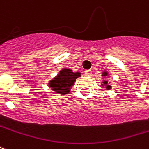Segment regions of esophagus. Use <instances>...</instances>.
Segmentation results:
<instances>
[{"label": "esophagus", "instance_id": "obj_1", "mask_svg": "<svg viewBox=\"0 0 149 149\" xmlns=\"http://www.w3.org/2000/svg\"><path fill=\"white\" fill-rule=\"evenodd\" d=\"M84 74H85L87 77H91V70H87V71H85V73H84Z\"/></svg>", "mask_w": 149, "mask_h": 149}]
</instances>
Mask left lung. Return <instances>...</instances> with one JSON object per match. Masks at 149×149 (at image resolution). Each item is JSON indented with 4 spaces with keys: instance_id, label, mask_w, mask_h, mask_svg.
Instances as JSON below:
<instances>
[{
    "instance_id": "obj_1",
    "label": "left lung",
    "mask_w": 149,
    "mask_h": 149,
    "mask_svg": "<svg viewBox=\"0 0 149 149\" xmlns=\"http://www.w3.org/2000/svg\"><path fill=\"white\" fill-rule=\"evenodd\" d=\"M109 75L110 74H109L108 71H107V70H103L102 72V75H101V77L103 78V80H102V82L100 84H101V87L102 88H105L106 90H111L112 88V84L107 80L109 77Z\"/></svg>"
}]
</instances>
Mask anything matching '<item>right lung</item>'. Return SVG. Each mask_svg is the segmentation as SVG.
<instances>
[{"mask_svg": "<svg viewBox=\"0 0 149 149\" xmlns=\"http://www.w3.org/2000/svg\"><path fill=\"white\" fill-rule=\"evenodd\" d=\"M80 77V72H73L71 69L64 68L61 69L57 76L49 80L48 86L52 91L58 94H69L76 80Z\"/></svg>", "mask_w": 149, "mask_h": 149, "instance_id": "1", "label": "right lung"}]
</instances>
